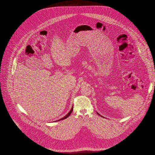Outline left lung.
I'll use <instances>...</instances> for the list:
<instances>
[{
    "instance_id": "obj_1",
    "label": "left lung",
    "mask_w": 155,
    "mask_h": 155,
    "mask_svg": "<svg viewBox=\"0 0 155 155\" xmlns=\"http://www.w3.org/2000/svg\"><path fill=\"white\" fill-rule=\"evenodd\" d=\"M97 114H98V115H99V116H101V117H102V116H101V115H100V114H99V113H97Z\"/></svg>"
}]
</instances>
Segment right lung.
<instances>
[{
    "mask_svg": "<svg viewBox=\"0 0 155 155\" xmlns=\"http://www.w3.org/2000/svg\"><path fill=\"white\" fill-rule=\"evenodd\" d=\"M73 107H72V108H71V110L69 111V113H68L67 115H66V116H65L64 117H63V118H61V119H60V120H59L58 121H60V120H64V119H65V118H67V117H68V116L70 115V114H71V112L73 111Z\"/></svg>",
    "mask_w": 155,
    "mask_h": 155,
    "instance_id": "1",
    "label": "right lung"
}]
</instances>
